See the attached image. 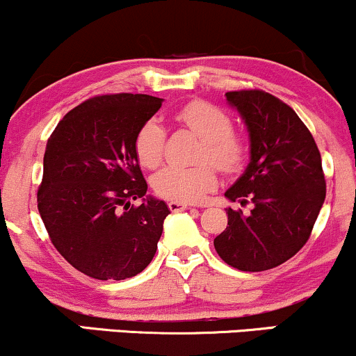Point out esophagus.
<instances>
[{"mask_svg":"<svg viewBox=\"0 0 356 356\" xmlns=\"http://www.w3.org/2000/svg\"><path fill=\"white\" fill-rule=\"evenodd\" d=\"M167 206H169V209L172 211V212H181V211H186L187 207V204L186 202H175V201H170L169 204H167Z\"/></svg>","mask_w":356,"mask_h":356,"instance_id":"esophagus-1","label":"esophagus"}]
</instances>
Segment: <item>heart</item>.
<instances>
[{
	"label": "heart",
	"instance_id": "heart-1",
	"mask_svg": "<svg viewBox=\"0 0 356 356\" xmlns=\"http://www.w3.org/2000/svg\"><path fill=\"white\" fill-rule=\"evenodd\" d=\"M172 118L175 124L201 138L199 162H211L224 174L238 172L244 165L249 154L248 138L232 129L231 118L222 108L206 100H191L175 110ZM164 147L165 129L150 118L138 129L134 140L137 161L147 169H154L164 159ZM211 166L165 167L155 174L154 191L161 197L175 202L202 201L218 184V175Z\"/></svg>",
	"mask_w": 356,
	"mask_h": 356
}]
</instances>
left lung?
<instances>
[{"label": "left lung", "mask_w": 356, "mask_h": 356, "mask_svg": "<svg viewBox=\"0 0 356 356\" xmlns=\"http://www.w3.org/2000/svg\"><path fill=\"white\" fill-rule=\"evenodd\" d=\"M226 99L248 125L251 162L224 195L254 207L249 216L229 207L214 248L239 271H266L312 236L326 195L321 155L308 127L277 97L254 88L227 92Z\"/></svg>", "instance_id": "1"}]
</instances>
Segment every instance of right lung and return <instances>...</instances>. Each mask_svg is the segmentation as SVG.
I'll return each mask as SVG.
<instances>
[{
  "label": "right lung",
  "mask_w": 356,
  "mask_h": 356,
  "mask_svg": "<svg viewBox=\"0 0 356 356\" xmlns=\"http://www.w3.org/2000/svg\"><path fill=\"white\" fill-rule=\"evenodd\" d=\"M162 99L112 93L85 100L48 138L38 211L53 246L95 280H127L149 266L170 214L164 201L144 197L134 140Z\"/></svg>",
  "instance_id": "add662e5"
}]
</instances>
